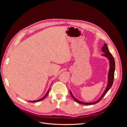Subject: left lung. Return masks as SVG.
Masks as SVG:
<instances>
[{
    "instance_id": "obj_1",
    "label": "left lung",
    "mask_w": 127,
    "mask_h": 127,
    "mask_svg": "<svg viewBox=\"0 0 127 127\" xmlns=\"http://www.w3.org/2000/svg\"><path fill=\"white\" fill-rule=\"evenodd\" d=\"M101 50H102V51L104 53V54H103V56L107 58L110 61V68H109V74H108V82H107V85L106 89H105V91L104 92V93L101 96V97L99 98L97 101H96V102H91V103H85V102H81V101L78 100V99H77L76 98H75L74 97V96H73V95L71 93V92L70 91V93L71 97L73 98V99H74L76 102H77L78 103L82 104H84V105H92V104H95L99 102L102 99V98L104 96V95L106 94L107 92H108V91L110 89V88L112 87V86L113 85V80H114V71H115L114 59L113 57V56L112 55V54H111V53L110 52V51H109L107 46L105 43L104 44V46H103Z\"/></svg>"
}]
</instances>
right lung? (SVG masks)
<instances>
[{"label":"right lung","instance_id":"add662e5","mask_svg":"<svg viewBox=\"0 0 127 127\" xmlns=\"http://www.w3.org/2000/svg\"><path fill=\"white\" fill-rule=\"evenodd\" d=\"M49 90H48V91L47 92V94H46L45 95V96H43V97H42V98H41V99H38V100H36V101H29L30 102H32V103H33V102H39V101H42V100H43V99L45 97H47V96L48 95V93H49Z\"/></svg>","mask_w":127,"mask_h":127}]
</instances>
